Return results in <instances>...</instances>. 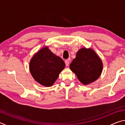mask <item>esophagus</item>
I'll return each instance as SVG.
<instances>
[{
  "label": "esophagus",
  "mask_w": 125,
  "mask_h": 125,
  "mask_svg": "<svg viewBox=\"0 0 125 125\" xmlns=\"http://www.w3.org/2000/svg\"><path fill=\"white\" fill-rule=\"evenodd\" d=\"M65 65L66 66H68V65H69V62L68 60H65Z\"/></svg>",
  "instance_id": "34e87169"
}]
</instances>
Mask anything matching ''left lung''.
Here are the masks:
<instances>
[{"label":"left lung","instance_id":"left-lung-1","mask_svg":"<svg viewBox=\"0 0 125 125\" xmlns=\"http://www.w3.org/2000/svg\"><path fill=\"white\" fill-rule=\"evenodd\" d=\"M71 70L84 85L94 82L101 75L103 63L97 54L91 48H82L71 63Z\"/></svg>","mask_w":125,"mask_h":125}]
</instances>
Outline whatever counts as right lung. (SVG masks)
<instances>
[{"label": "right lung", "mask_w": 125, "mask_h": 125, "mask_svg": "<svg viewBox=\"0 0 125 125\" xmlns=\"http://www.w3.org/2000/svg\"><path fill=\"white\" fill-rule=\"evenodd\" d=\"M65 67L64 61L54 54L47 47L37 52L30 62V71L41 85L51 86Z\"/></svg>", "instance_id": "right-lung-1"}]
</instances>
